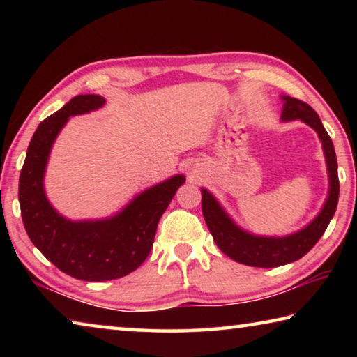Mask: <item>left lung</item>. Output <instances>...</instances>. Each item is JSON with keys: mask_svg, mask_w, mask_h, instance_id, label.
Instances as JSON below:
<instances>
[{"mask_svg": "<svg viewBox=\"0 0 357 357\" xmlns=\"http://www.w3.org/2000/svg\"><path fill=\"white\" fill-rule=\"evenodd\" d=\"M283 112L282 121L301 119L317 130L319 140L323 143L326 165L329 173V195L324 206L315 219L301 231L283 238H263L255 236L241 229L236 223L229 219L215 198L206 189H202V209L211 234L219 249L238 263L253 268H275V266L293 263L299 259L315 245L328 228L329 222L337 209L338 203V174L337 157L331 137L326 132L321 119L313 108L296 98L282 96Z\"/></svg>", "mask_w": 357, "mask_h": 357, "instance_id": "obj_1", "label": "left lung"}]
</instances>
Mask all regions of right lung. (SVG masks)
<instances>
[{"mask_svg": "<svg viewBox=\"0 0 357 357\" xmlns=\"http://www.w3.org/2000/svg\"><path fill=\"white\" fill-rule=\"evenodd\" d=\"M105 99L82 94L38 126L20 172L19 202L31 243L59 271L78 280L104 282L130 274L149 255L157 223L185 178L176 174L137 195L104 220L72 222L48 203L44 173L52 144L74 114L98 110Z\"/></svg>", "mask_w": 357, "mask_h": 357, "instance_id": "right-lung-1", "label": "right lung"}]
</instances>
